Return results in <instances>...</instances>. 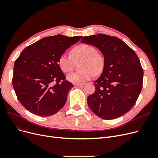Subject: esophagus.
Returning <instances> with one entry per match:
<instances>
[{"label":"esophagus","mask_w":158,"mask_h":158,"mask_svg":"<svg viewBox=\"0 0 158 158\" xmlns=\"http://www.w3.org/2000/svg\"><path fill=\"white\" fill-rule=\"evenodd\" d=\"M74 85H75V86H81L83 85V84H75Z\"/></svg>","instance_id":"obj_1"}]
</instances>
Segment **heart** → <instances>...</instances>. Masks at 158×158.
<instances>
[{
	"mask_svg": "<svg viewBox=\"0 0 158 158\" xmlns=\"http://www.w3.org/2000/svg\"><path fill=\"white\" fill-rule=\"evenodd\" d=\"M72 56L63 53L59 57L58 63L63 72H71L75 61L83 59L81 63V70L70 73L66 76L68 81L75 84H81L92 78L95 74L101 73L105 67V59L101 54L97 52L95 48L86 44L75 46L71 52Z\"/></svg>",
	"mask_w": 158,
	"mask_h": 158,
	"instance_id": "heart-1",
	"label": "heart"
}]
</instances>
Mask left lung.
<instances>
[{
    "label": "left lung",
    "instance_id": "1",
    "mask_svg": "<svg viewBox=\"0 0 158 158\" xmlns=\"http://www.w3.org/2000/svg\"><path fill=\"white\" fill-rule=\"evenodd\" d=\"M82 43L101 51L105 67L94 81L95 92L89 95L88 105L103 119H114L127 113L135 105L143 86V70L134 51L116 37L98 34L84 37Z\"/></svg>",
    "mask_w": 158,
    "mask_h": 158
}]
</instances>
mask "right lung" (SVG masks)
Returning a JSON list of instances; mask_svg holds the SVG:
<instances>
[{"instance_id":"add662e5","label":"right lung","mask_w":158,"mask_h":158,"mask_svg":"<svg viewBox=\"0 0 158 158\" xmlns=\"http://www.w3.org/2000/svg\"><path fill=\"white\" fill-rule=\"evenodd\" d=\"M82 37H47L26 47L20 54L14 64L12 83L19 101L29 112L46 117L64 106L73 85L65 80L58 60Z\"/></svg>"}]
</instances>
